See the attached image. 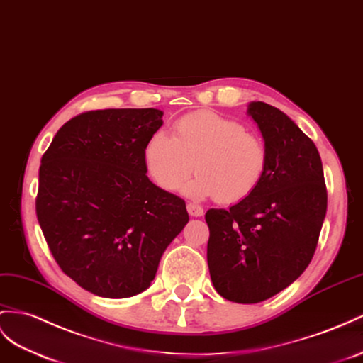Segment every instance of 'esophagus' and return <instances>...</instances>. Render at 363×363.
<instances>
[{
  "label": "esophagus",
  "mask_w": 363,
  "mask_h": 363,
  "mask_svg": "<svg viewBox=\"0 0 363 363\" xmlns=\"http://www.w3.org/2000/svg\"><path fill=\"white\" fill-rule=\"evenodd\" d=\"M187 211H189V215L193 218H199L203 215V208L194 202L187 203Z\"/></svg>",
  "instance_id": "1"
}]
</instances>
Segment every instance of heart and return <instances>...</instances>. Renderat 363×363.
Masks as SVG:
<instances>
[{
  "mask_svg": "<svg viewBox=\"0 0 363 363\" xmlns=\"http://www.w3.org/2000/svg\"><path fill=\"white\" fill-rule=\"evenodd\" d=\"M144 162L152 179L167 191L179 190L198 173L185 193L215 196L220 203L247 199L262 182L268 167L264 139L236 119L202 110L179 118L172 138L156 132L144 145Z\"/></svg>",
  "mask_w": 363,
  "mask_h": 363,
  "instance_id": "1",
  "label": "heart"
}]
</instances>
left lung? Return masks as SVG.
Listing matches in <instances>:
<instances>
[{"label":"left lung","mask_w":363,"mask_h":363,"mask_svg":"<svg viewBox=\"0 0 363 363\" xmlns=\"http://www.w3.org/2000/svg\"><path fill=\"white\" fill-rule=\"evenodd\" d=\"M268 150L262 182L244 201L210 208L207 262L227 301L257 303L282 291L310 265L327 213L320 155L284 111L250 102Z\"/></svg>","instance_id":"obj_1"}]
</instances>
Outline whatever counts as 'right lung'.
Instances as JSON below:
<instances>
[{
	"mask_svg": "<svg viewBox=\"0 0 363 363\" xmlns=\"http://www.w3.org/2000/svg\"><path fill=\"white\" fill-rule=\"evenodd\" d=\"M156 108H106L72 118L41 157L36 218L61 270L84 290L123 299L147 290L189 222L185 202L148 179Z\"/></svg>",
	"mask_w": 363,
	"mask_h": 363,
	"instance_id": "1",
	"label": "right lung"
}]
</instances>
